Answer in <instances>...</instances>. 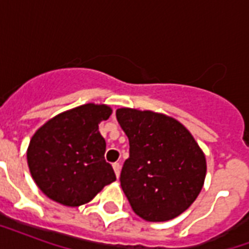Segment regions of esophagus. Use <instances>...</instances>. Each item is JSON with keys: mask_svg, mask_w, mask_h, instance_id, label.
Returning <instances> with one entry per match:
<instances>
[{"mask_svg": "<svg viewBox=\"0 0 249 249\" xmlns=\"http://www.w3.org/2000/svg\"><path fill=\"white\" fill-rule=\"evenodd\" d=\"M112 166H113V170H115V173H116V177L119 178V176H120V170H121L120 163H113Z\"/></svg>", "mask_w": 249, "mask_h": 249, "instance_id": "1", "label": "esophagus"}]
</instances>
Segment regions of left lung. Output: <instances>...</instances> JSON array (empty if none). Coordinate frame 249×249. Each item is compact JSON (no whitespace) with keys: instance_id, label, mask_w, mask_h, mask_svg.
Returning <instances> with one entry per match:
<instances>
[{"instance_id":"1","label":"left lung","mask_w":249,"mask_h":249,"mask_svg":"<svg viewBox=\"0 0 249 249\" xmlns=\"http://www.w3.org/2000/svg\"><path fill=\"white\" fill-rule=\"evenodd\" d=\"M129 138L120 183L136 214L164 222L183 213L200 194L207 160L185 125L150 109H116Z\"/></svg>"}]
</instances>
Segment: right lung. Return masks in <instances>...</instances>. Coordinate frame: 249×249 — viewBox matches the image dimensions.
<instances>
[{
  "label": "right lung",
  "instance_id": "1",
  "mask_svg": "<svg viewBox=\"0 0 249 249\" xmlns=\"http://www.w3.org/2000/svg\"><path fill=\"white\" fill-rule=\"evenodd\" d=\"M111 113L109 106L86 103L58 113L35 132L27 163L33 181L49 199L80 207L116 181L105 160L106 141L98 126Z\"/></svg>",
  "mask_w": 249,
  "mask_h": 249
}]
</instances>
